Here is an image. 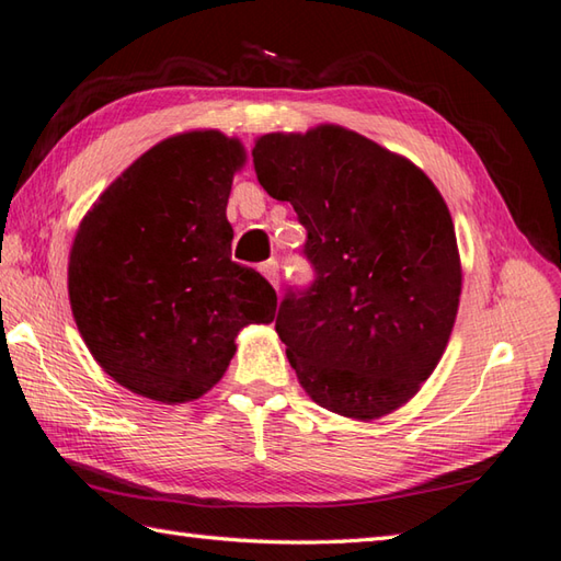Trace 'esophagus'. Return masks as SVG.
I'll return each instance as SVG.
<instances>
[{"instance_id": "1", "label": "esophagus", "mask_w": 561, "mask_h": 561, "mask_svg": "<svg viewBox=\"0 0 561 561\" xmlns=\"http://www.w3.org/2000/svg\"><path fill=\"white\" fill-rule=\"evenodd\" d=\"M260 272L265 274L267 282L272 284L274 289H279V262H277V260H270V262H265V265L260 267Z\"/></svg>"}]
</instances>
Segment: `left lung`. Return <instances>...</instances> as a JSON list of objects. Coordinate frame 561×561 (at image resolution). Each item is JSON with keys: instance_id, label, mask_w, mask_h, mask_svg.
<instances>
[{"instance_id": "left-lung-1", "label": "left lung", "mask_w": 561, "mask_h": 561, "mask_svg": "<svg viewBox=\"0 0 561 561\" xmlns=\"http://www.w3.org/2000/svg\"><path fill=\"white\" fill-rule=\"evenodd\" d=\"M252 162L309 230L316 282L277 316L304 391L355 421L401 409L440 362L462 294L443 194L409 158L335 124L260 136Z\"/></svg>"}]
</instances>
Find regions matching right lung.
Wrapping results in <instances>:
<instances>
[{
	"instance_id": "right-lung-1",
	"label": "right lung",
	"mask_w": 561,
	"mask_h": 561,
	"mask_svg": "<svg viewBox=\"0 0 561 561\" xmlns=\"http://www.w3.org/2000/svg\"><path fill=\"white\" fill-rule=\"evenodd\" d=\"M248 152L196 128L170 136L106 186L77 228L68 291L84 345L142 399L186 403L221 381L236 337L272 323L277 294L230 260L226 206Z\"/></svg>"
}]
</instances>
